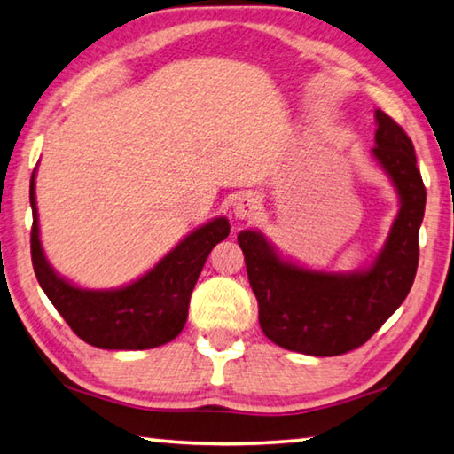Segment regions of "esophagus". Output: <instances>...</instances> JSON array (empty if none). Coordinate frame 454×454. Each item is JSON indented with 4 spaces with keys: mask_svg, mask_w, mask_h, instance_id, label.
Instances as JSON below:
<instances>
[{
    "mask_svg": "<svg viewBox=\"0 0 454 454\" xmlns=\"http://www.w3.org/2000/svg\"><path fill=\"white\" fill-rule=\"evenodd\" d=\"M261 209V203L255 195H243L235 201L233 213L237 219H253Z\"/></svg>",
    "mask_w": 454,
    "mask_h": 454,
    "instance_id": "esophagus-1",
    "label": "esophagus"
}]
</instances>
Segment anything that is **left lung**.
I'll list each match as a JSON object with an SVG mask.
<instances>
[{
  "mask_svg": "<svg viewBox=\"0 0 454 454\" xmlns=\"http://www.w3.org/2000/svg\"><path fill=\"white\" fill-rule=\"evenodd\" d=\"M375 119L372 155L391 177L401 209L369 269L313 271L283 259L257 231L237 235L259 303L261 329L289 351L335 356L361 347L401 307L415 281L427 189L409 135L380 109Z\"/></svg>",
  "mask_w": 454,
  "mask_h": 454,
  "instance_id": "obj_1",
  "label": "left lung"
}]
</instances>
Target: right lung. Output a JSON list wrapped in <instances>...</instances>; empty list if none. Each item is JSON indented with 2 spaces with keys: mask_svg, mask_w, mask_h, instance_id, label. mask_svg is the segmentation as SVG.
Segmentation results:
<instances>
[{
  "mask_svg": "<svg viewBox=\"0 0 454 454\" xmlns=\"http://www.w3.org/2000/svg\"><path fill=\"white\" fill-rule=\"evenodd\" d=\"M31 263L39 285L75 335L98 348L137 351L165 345L185 327L189 299L211 249L231 231L225 217L195 229L141 279L121 289L93 291L53 271L39 241L35 171L29 181Z\"/></svg>",
  "mask_w": 454,
  "mask_h": 454,
  "instance_id": "right-lung-1",
  "label": "right lung"
}]
</instances>
